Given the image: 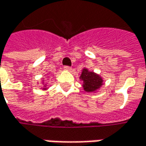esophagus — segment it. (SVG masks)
<instances>
[{"label": "esophagus", "instance_id": "esophagus-1", "mask_svg": "<svg viewBox=\"0 0 146 146\" xmlns=\"http://www.w3.org/2000/svg\"><path fill=\"white\" fill-rule=\"evenodd\" d=\"M63 68H64V70H66V71H68V72H70V71L72 70V68H71V67H68V66H65Z\"/></svg>", "mask_w": 146, "mask_h": 146}]
</instances>
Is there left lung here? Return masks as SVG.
I'll return each mask as SVG.
<instances>
[{"instance_id": "left-lung-1", "label": "left lung", "mask_w": 146, "mask_h": 146, "mask_svg": "<svg viewBox=\"0 0 146 146\" xmlns=\"http://www.w3.org/2000/svg\"><path fill=\"white\" fill-rule=\"evenodd\" d=\"M79 79L83 82V88L87 93H96L104 84V79L100 74L86 68L82 69Z\"/></svg>"}]
</instances>
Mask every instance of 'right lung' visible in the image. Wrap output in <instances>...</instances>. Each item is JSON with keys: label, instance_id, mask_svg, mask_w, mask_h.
I'll return each mask as SVG.
<instances>
[{"label": "right lung", "instance_id": "right-lung-1", "mask_svg": "<svg viewBox=\"0 0 146 146\" xmlns=\"http://www.w3.org/2000/svg\"><path fill=\"white\" fill-rule=\"evenodd\" d=\"M43 80H44V78H42V84H43V85H44V81H43ZM45 87H46V85H44L43 87H42V90H46V89H47V88H45Z\"/></svg>", "mask_w": 146, "mask_h": 146}]
</instances>
